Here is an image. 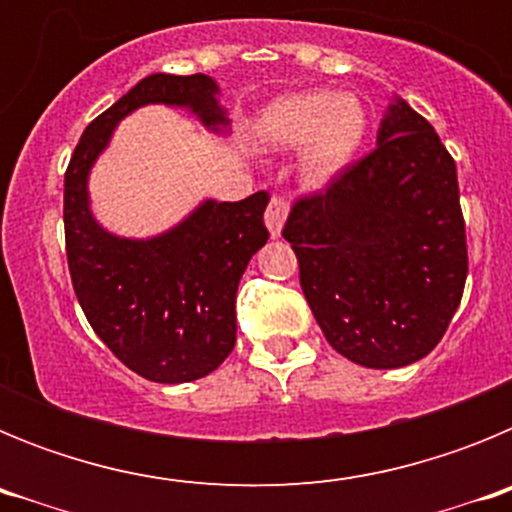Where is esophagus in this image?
<instances>
[{
    "mask_svg": "<svg viewBox=\"0 0 512 512\" xmlns=\"http://www.w3.org/2000/svg\"><path fill=\"white\" fill-rule=\"evenodd\" d=\"M287 200H282V197H271L269 205H266V228H269V233L274 235V238H279V233H282V225L284 220H287Z\"/></svg>",
    "mask_w": 512,
    "mask_h": 512,
    "instance_id": "obj_1",
    "label": "esophagus"
}]
</instances>
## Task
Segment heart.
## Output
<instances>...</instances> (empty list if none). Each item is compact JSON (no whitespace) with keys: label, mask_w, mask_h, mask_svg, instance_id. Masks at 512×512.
I'll list each match as a JSON object with an SVG mask.
<instances>
[{"label":"heart","mask_w":512,"mask_h":512,"mask_svg":"<svg viewBox=\"0 0 512 512\" xmlns=\"http://www.w3.org/2000/svg\"><path fill=\"white\" fill-rule=\"evenodd\" d=\"M256 130L274 151L305 148V179L320 187L351 166L369 130V112L354 94L307 89L271 102Z\"/></svg>","instance_id":"b5f03b06"}]
</instances>
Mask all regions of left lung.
I'll return each instance as SVG.
<instances>
[{
	"label": "left lung",
	"mask_w": 512,
	"mask_h": 512,
	"mask_svg": "<svg viewBox=\"0 0 512 512\" xmlns=\"http://www.w3.org/2000/svg\"><path fill=\"white\" fill-rule=\"evenodd\" d=\"M379 146L297 197L282 235L325 341L354 364L397 369L438 346L467 282L456 164L433 125L390 107Z\"/></svg>",
	"instance_id": "8db88e82"
}]
</instances>
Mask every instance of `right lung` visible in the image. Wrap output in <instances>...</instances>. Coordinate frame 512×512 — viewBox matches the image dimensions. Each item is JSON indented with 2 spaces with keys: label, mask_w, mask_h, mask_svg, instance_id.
Instances as JSON below:
<instances>
[{
  "label": "right lung",
  "mask_w": 512,
  "mask_h": 512,
  "mask_svg": "<svg viewBox=\"0 0 512 512\" xmlns=\"http://www.w3.org/2000/svg\"><path fill=\"white\" fill-rule=\"evenodd\" d=\"M205 74H151L84 130L63 179L66 259L76 300L104 346L140 377L192 382L215 372L235 346V292L269 238V194L205 202L169 233L128 241L104 233L87 202V174L117 120L140 104H187L205 125L225 122Z\"/></svg>",
  "instance_id": "add662e5"
}]
</instances>
